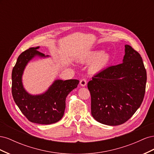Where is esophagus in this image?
Returning <instances> with one entry per match:
<instances>
[{
	"mask_svg": "<svg viewBox=\"0 0 154 154\" xmlns=\"http://www.w3.org/2000/svg\"><path fill=\"white\" fill-rule=\"evenodd\" d=\"M80 83L82 87H85L87 85V81L85 80V79H82L80 80Z\"/></svg>",
	"mask_w": 154,
	"mask_h": 154,
	"instance_id": "obj_1",
	"label": "esophagus"
}]
</instances>
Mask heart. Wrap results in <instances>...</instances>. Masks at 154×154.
Here are the masks:
<instances>
[{
    "instance_id": "heart-1",
    "label": "heart",
    "mask_w": 154,
    "mask_h": 154,
    "mask_svg": "<svg viewBox=\"0 0 154 154\" xmlns=\"http://www.w3.org/2000/svg\"><path fill=\"white\" fill-rule=\"evenodd\" d=\"M111 57L109 53L103 50H93L87 53L82 60L85 62H91L90 70L94 73H98L105 69L110 62Z\"/></svg>"
}]
</instances>
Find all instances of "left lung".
Wrapping results in <instances>:
<instances>
[{"instance_id":"8db88e82","label":"left lung","mask_w":154,"mask_h":154,"mask_svg":"<svg viewBox=\"0 0 154 154\" xmlns=\"http://www.w3.org/2000/svg\"><path fill=\"white\" fill-rule=\"evenodd\" d=\"M125 47L122 63L97 73L87 84L92 117L106 125L127 122L141 106L145 92L146 72L142 58L130 45Z\"/></svg>"}]
</instances>
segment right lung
<instances>
[{"instance_id": "1", "label": "right lung", "mask_w": 154, "mask_h": 154, "mask_svg": "<svg viewBox=\"0 0 154 154\" xmlns=\"http://www.w3.org/2000/svg\"><path fill=\"white\" fill-rule=\"evenodd\" d=\"M40 46L31 48L20 54L12 71V95L18 108L32 123L49 125L62 118L66 109L67 95L79 84L78 80L57 79L43 93L31 94L22 82V76L27 65L35 58L50 57L37 51Z\"/></svg>"}]
</instances>
